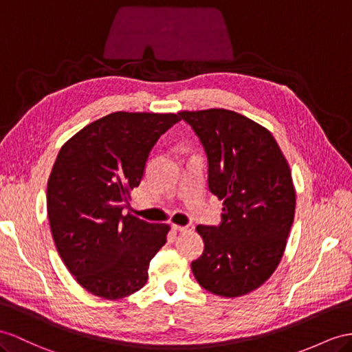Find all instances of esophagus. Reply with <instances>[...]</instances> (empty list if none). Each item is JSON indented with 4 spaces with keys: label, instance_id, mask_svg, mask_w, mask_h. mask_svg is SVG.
Returning a JSON list of instances; mask_svg holds the SVG:
<instances>
[{
    "label": "esophagus",
    "instance_id": "1",
    "mask_svg": "<svg viewBox=\"0 0 352 352\" xmlns=\"http://www.w3.org/2000/svg\"><path fill=\"white\" fill-rule=\"evenodd\" d=\"M173 229L178 232H190L193 230V224H187V226H179V224H173Z\"/></svg>",
    "mask_w": 352,
    "mask_h": 352
}]
</instances>
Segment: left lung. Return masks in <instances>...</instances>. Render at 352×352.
I'll return each mask as SVG.
<instances>
[{
	"label": "left lung",
	"mask_w": 352,
	"mask_h": 352,
	"mask_svg": "<svg viewBox=\"0 0 352 352\" xmlns=\"http://www.w3.org/2000/svg\"><path fill=\"white\" fill-rule=\"evenodd\" d=\"M208 157V187L223 199L219 226H199L202 256L192 270L206 292L239 297L254 292L281 262L294 220L290 168L263 126L224 108L182 111Z\"/></svg>",
	"instance_id": "left-lung-1"
}]
</instances>
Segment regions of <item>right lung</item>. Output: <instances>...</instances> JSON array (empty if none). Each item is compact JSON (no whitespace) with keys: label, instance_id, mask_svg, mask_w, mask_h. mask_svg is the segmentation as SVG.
<instances>
[{"label":"right lung","instance_id":"1","mask_svg":"<svg viewBox=\"0 0 352 352\" xmlns=\"http://www.w3.org/2000/svg\"><path fill=\"white\" fill-rule=\"evenodd\" d=\"M178 114L111 113L69 138L47 182V215L58 253L85 290L123 299L147 283L169 226L122 211L153 146Z\"/></svg>","mask_w":352,"mask_h":352}]
</instances>
